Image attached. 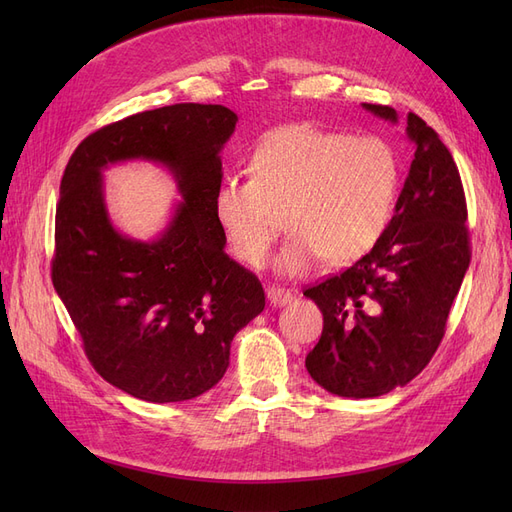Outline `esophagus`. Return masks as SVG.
Listing matches in <instances>:
<instances>
[{"label": "esophagus", "instance_id": "obj_1", "mask_svg": "<svg viewBox=\"0 0 512 512\" xmlns=\"http://www.w3.org/2000/svg\"><path fill=\"white\" fill-rule=\"evenodd\" d=\"M267 299L273 307H284L292 301V292L284 290V288H277V286H269L267 288Z\"/></svg>", "mask_w": 512, "mask_h": 512}]
</instances>
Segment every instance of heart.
<instances>
[{
	"instance_id": "heart-1",
	"label": "heart",
	"mask_w": 512,
	"mask_h": 512,
	"mask_svg": "<svg viewBox=\"0 0 512 512\" xmlns=\"http://www.w3.org/2000/svg\"><path fill=\"white\" fill-rule=\"evenodd\" d=\"M252 179H224L213 196L222 235L241 262L265 265L292 230L275 267L301 275L320 258L352 265L389 228L401 185L397 151L380 136H350L294 123L271 132L252 156Z\"/></svg>"
}]
</instances>
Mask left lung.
<instances>
[{
    "mask_svg": "<svg viewBox=\"0 0 512 512\" xmlns=\"http://www.w3.org/2000/svg\"><path fill=\"white\" fill-rule=\"evenodd\" d=\"M363 108L384 121L399 119L391 106ZM406 123L414 160L389 228L350 269L303 290L324 316L305 367L339 397H380L421 374L470 267L457 164L421 117L408 113Z\"/></svg>",
    "mask_w": 512,
    "mask_h": 512,
    "instance_id": "8db88e82",
    "label": "left lung"
}]
</instances>
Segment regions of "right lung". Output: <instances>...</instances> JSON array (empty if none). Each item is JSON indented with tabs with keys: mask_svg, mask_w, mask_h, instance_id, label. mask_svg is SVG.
<instances>
[{
	"mask_svg": "<svg viewBox=\"0 0 512 512\" xmlns=\"http://www.w3.org/2000/svg\"><path fill=\"white\" fill-rule=\"evenodd\" d=\"M237 121L220 104L153 108L89 134L61 177L53 286L91 365L136 399L168 404L213 389L232 337L265 309L258 277L228 258L213 213ZM132 159L164 165L182 194L149 242L117 231L103 200V170Z\"/></svg>",
	"mask_w": 512,
	"mask_h": 512,
	"instance_id": "obj_1",
	"label": "right lung"
}]
</instances>
